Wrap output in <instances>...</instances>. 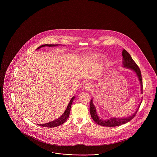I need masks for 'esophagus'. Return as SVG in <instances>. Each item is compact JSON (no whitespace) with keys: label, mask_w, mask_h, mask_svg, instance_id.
I'll return each instance as SVG.
<instances>
[{"label":"esophagus","mask_w":157,"mask_h":157,"mask_svg":"<svg viewBox=\"0 0 157 157\" xmlns=\"http://www.w3.org/2000/svg\"><path fill=\"white\" fill-rule=\"evenodd\" d=\"M83 87H84L85 90H91L92 88V85H91V84L90 83H87L85 84Z\"/></svg>","instance_id":"obj_1"}]
</instances>
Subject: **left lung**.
<instances>
[{"label": "left lung", "instance_id": "obj_1", "mask_svg": "<svg viewBox=\"0 0 157 157\" xmlns=\"http://www.w3.org/2000/svg\"><path fill=\"white\" fill-rule=\"evenodd\" d=\"M122 55L123 56V66L124 67H127L128 69H131L134 71L136 73V74L137 75V76L140 80V82L141 83V93H142L143 86H142V75H141V72L140 67H138V66L136 64V63L135 62L134 60L132 59V58H131L129 53L125 49H124L122 51ZM141 102L139 105L138 108L137 109L136 111L135 112L132 116H130L129 117H127L125 118H112L109 120H103L100 119L99 118V117L98 116L97 112L94 105L93 104L92 100H90V113L92 120H94L97 124L99 125L104 126V127H117V126L121 125L122 124H125L127 122H128L129 121L132 120L138 112V110L141 105Z\"/></svg>", "mask_w": 157, "mask_h": 157}]
</instances>
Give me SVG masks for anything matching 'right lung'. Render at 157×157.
Here are the masks:
<instances>
[{"label": "right lung", "mask_w": 157, "mask_h": 157, "mask_svg": "<svg viewBox=\"0 0 157 157\" xmlns=\"http://www.w3.org/2000/svg\"><path fill=\"white\" fill-rule=\"evenodd\" d=\"M58 45H43L40 46L39 47H38L37 49H40L42 47H44V46H57ZM75 99V97H73L72 98V99H71L69 104L67 105V108L65 110V112L63 113V115L59 118L58 120H55L52 122L46 123V124H39V125L42 126V127H48V128H53V127H58L60 125L63 124L67 120L69 116V113L71 111V105L72 104V102L74 101V99Z\"/></svg>", "instance_id": "right-lung-1"}]
</instances>
